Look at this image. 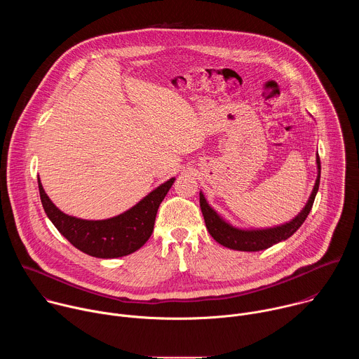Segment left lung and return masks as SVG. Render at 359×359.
<instances>
[{"mask_svg":"<svg viewBox=\"0 0 359 359\" xmlns=\"http://www.w3.org/2000/svg\"><path fill=\"white\" fill-rule=\"evenodd\" d=\"M317 169H318V176L316 180V184L304 209L291 222L276 226V227H269V229L244 230V229L231 226L210 206L208 200L204 198V194L200 191V209L210 236L219 244L237 251H260L280 241L287 240L301 227L306 216H309L311 212V208L320 187V177H321V162L318 155H317Z\"/></svg>","mask_w":359,"mask_h":359,"instance_id":"obj_1","label":"left lung"}]
</instances>
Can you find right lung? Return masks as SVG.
<instances>
[{"instance_id":"1","label":"right lung","mask_w":359,"mask_h":359,"mask_svg":"<svg viewBox=\"0 0 359 359\" xmlns=\"http://www.w3.org/2000/svg\"><path fill=\"white\" fill-rule=\"evenodd\" d=\"M169 179L125 213L105 220H83L61 212L38 179L42 208L58 231L78 250L97 259H118L139 250L151 236L158 209L172 187Z\"/></svg>"}]
</instances>
